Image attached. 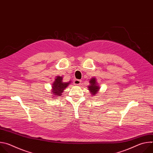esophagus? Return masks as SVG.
I'll return each instance as SVG.
<instances>
[{
	"mask_svg": "<svg viewBox=\"0 0 153 153\" xmlns=\"http://www.w3.org/2000/svg\"><path fill=\"white\" fill-rule=\"evenodd\" d=\"M81 82H82L81 80H79V79H75L74 80V84L76 85H79L81 83Z\"/></svg>",
	"mask_w": 153,
	"mask_h": 153,
	"instance_id": "1",
	"label": "esophagus"
}]
</instances>
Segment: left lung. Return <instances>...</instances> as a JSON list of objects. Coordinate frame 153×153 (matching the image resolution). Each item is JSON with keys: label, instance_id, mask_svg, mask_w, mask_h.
Wrapping results in <instances>:
<instances>
[{"label": "left lung", "instance_id": "left-lung-1", "mask_svg": "<svg viewBox=\"0 0 153 153\" xmlns=\"http://www.w3.org/2000/svg\"><path fill=\"white\" fill-rule=\"evenodd\" d=\"M90 85L88 86V88L89 91H90L91 94H92V96L96 95L97 92L100 90V87L98 86L96 79L93 77L90 80Z\"/></svg>", "mask_w": 153, "mask_h": 153}]
</instances>
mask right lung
Instances as JSON below:
<instances>
[{"label":"right lung","mask_w":153,"mask_h":153,"mask_svg":"<svg viewBox=\"0 0 153 153\" xmlns=\"http://www.w3.org/2000/svg\"><path fill=\"white\" fill-rule=\"evenodd\" d=\"M62 79L63 77L62 76H57L54 82L52 84L51 93L54 96V97L61 96L64 90H65V88L71 83L70 81L69 82H63L62 81Z\"/></svg>","instance_id":"1"}]
</instances>
